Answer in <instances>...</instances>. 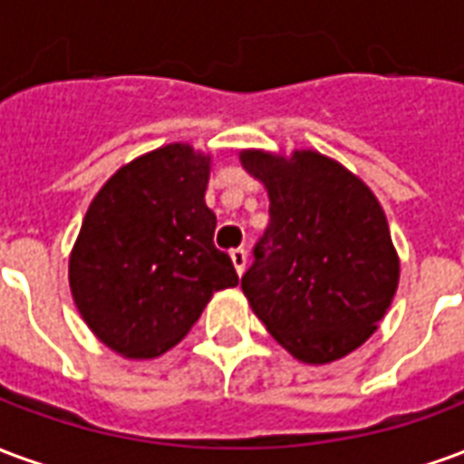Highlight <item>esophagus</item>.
<instances>
[{
	"mask_svg": "<svg viewBox=\"0 0 464 464\" xmlns=\"http://www.w3.org/2000/svg\"><path fill=\"white\" fill-rule=\"evenodd\" d=\"M231 261H233V266H236V273L241 276V273L246 271V263H248V253L243 251V248H233Z\"/></svg>",
	"mask_w": 464,
	"mask_h": 464,
	"instance_id": "34e87169",
	"label": "esophagus"
}]
</instances>
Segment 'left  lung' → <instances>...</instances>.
Segmentation results:
<instances>
[{
  "label": "left lung",
  "mask_w": 464,
  "mask_h": 464,
  "mask_svg": "<svg viewBox=\"0 0 464 464\" xmlns=\"http://www.w3.org/2000/svg\"><path fill=\"white\" fill-rule=\"evenodd\" d=\"M268 188V228L241 288L276 341L303 362H331L368 341L398 288V256L378 198L315 151L285 161L243 151Z\"/></svg>",
  "instance_id": "8db88e82"
}]
</instances>
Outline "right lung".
<instances>
[{"label":"right lung","instance_id":"right-lung-1","mask_svg":"<svg viewBox=\"0 0 464 464\" xmlns=\"http://www.w3.org/2000/svg\"><path fill=\"white\" fill-rule=\"evenodd\" d=\"M208 159L169 143L123 166L96 193L69 261L79 313L96 338L129 358L181 341L213 293L238 273L213 246Z\"/></svg>","mask_w":464,"mask_h":464}]
</instances>
